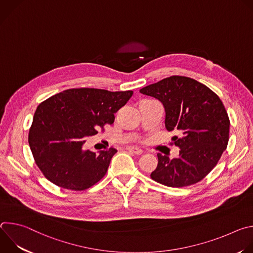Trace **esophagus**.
<instances>
[{
    "label": "esophagus",
    "instance_id": "esophagus-1",
    "mask_svg": "<svg viewBox=\"0 0 253 253\" xmlns=\"http://www.w3.org/2000/svg\"><path fill=\"white\" fill-rule=\"evenodd\" d=\"M127 150L130 151V152H132V153H134V154H136V155H141V154H143V150H141V149H139V148H137V147H128Z\"/></svg>",
    "mask_w": 253,
    "mask_h": 253
}]
</instances>
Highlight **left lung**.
<instances>
[{
	"label": "left lung",
	"instance_id": "1",
	"mask_svg": "<svg viewBox=\"0 0 253 253\" xmlns=\"http://www.w3.org/2000/svg\"><path fill=\"white\" fill-rule=\"evenodd\" d=\"M140 93L162 103L165 128L180 134L172 138L179 155L170 159L158 153L151 178L176 188L199 182L227 147L230 122L221 100L205 85L183 76L165 78L142 88Z\"/></svg>",
	"mask_w": 253,
	"mask_h": 253
}]
</instances>
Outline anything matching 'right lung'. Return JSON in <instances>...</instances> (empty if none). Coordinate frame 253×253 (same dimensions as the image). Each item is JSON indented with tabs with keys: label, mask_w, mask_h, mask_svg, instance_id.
<instances>
[{
	"label": "right lung",
	"mask_w": 253,
	"mask_h": 253,
	"mask_svg": "<svg viewBox=\"0 0 253 253\" xmlns=\"http://www.w3.org/2000/svg\"><path fill=\"white\" fill-rule=\"evenodd\" d=\"M133 91L69 89L42 102L29 131V145L36 164L55 185L85 190L105 176L116 149L92 152L84 149L87 137L105 124H113L115 113Z\"/></svg>",
	"instance_id": "1"
}]
</instances>
